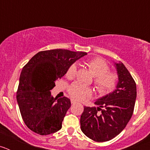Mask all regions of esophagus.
Segmentation results:
<instances>
[{
	"mask_svg": "<svg viewBox=\"0 0 150 150\" xmlns=\"http://www.w3.org/2000/svg\"><path fill=\"white\" fill-rule=\"evenodd\" d=\"M71 104H76V100H71Z\"/></svg>",
	"mask_w": 150,
	"mask_h": 150,
	"instance_id": "34e87169",
	"label": "esophagus"
}]
</instances>
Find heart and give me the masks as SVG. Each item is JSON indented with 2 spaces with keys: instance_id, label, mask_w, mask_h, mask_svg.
Segmentation results:
<instances>
[{
  "instance_id": "b5f03b06",
  "label": "heart",
  "mask_w": 150,
  "mask_h": 150,
  "mask_svg": "<svg viewBox=\"0 0 150 150\" xmlns=\"http://www.w3.org/2000/svg\"><path fill=\"white\" fill-rule=\"evenodd\" d=\"M89 71L95 76L94 83L95 88L100 95H106L115 89L119 82V76L115 72L109 71L110 67L107 62L100 58H95L86 63ZM77 65L74 63L67 69L66 76L73 79L76 76ZM68 93L72 98L76 100H83L91 95V88L81 83H74L68 88Z\"/></svg>"
}]
</instances>
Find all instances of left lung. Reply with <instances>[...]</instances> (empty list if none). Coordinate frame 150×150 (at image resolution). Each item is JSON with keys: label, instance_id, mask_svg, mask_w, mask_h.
I'll return each mask as SVG.
<instances>
[{"label": "left lung", "instance_id": "obj_1", "mask_svg": "<svg viewBox=\"0 0 150 150\" xmlns=\"http://www.w3.org/2000/svg\"><path fill=\"white\" fill-rule=\"evenodd\" d=\"M119 76L116 90L98 99V107H84L80 127L86 136L96 142L112 140L125 128L132 118L137 87L122 63H115Z\"/></svg>", "mask_w": 150, "mask_h": 150}]
</instances>
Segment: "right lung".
<instances>
[{
	"label": "right lung",
	"instance_id": "right-lung-1",
	"mask_svg": "<svg viewBox=\"0 0 150 150\" xmlns=\"http://www.w3.org/2000/svg\"><path fill=\"white\" fill-rule=\"evenodd\" d=\"M86 55L83 52L61 49L46 50L39 52L24 66L16 99L22 120L32 132L48 135L62 128L71 100L67 97L53 98L50 90L70 65Z\"/></svg>",
	"mask_w": 150,
	"mask_h": 150
}]
</instances>
